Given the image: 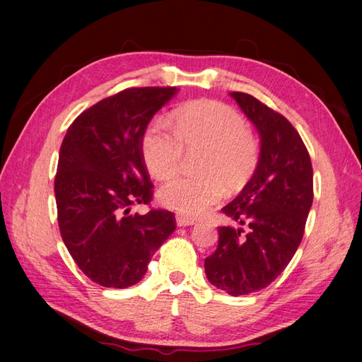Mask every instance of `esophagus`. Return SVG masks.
I'll return each instance as SVG.
<instances>
[{
  "label": "esophagus",
  "mask_w": 362,
  "mask_h": 362,
  "mask_svg": "<svg viewBox=\"0 0 362 362\" xmlns=\"http://www.w3.org/2000/svg\"><path fill=\"white\" fill-rule=\"evenodd\" d=\"M196 221L189 216H184V214H177V225L178 226H190L194 225Z\"/></svg>",
  "instance_id": "esophagus-1"
}]
</instances>
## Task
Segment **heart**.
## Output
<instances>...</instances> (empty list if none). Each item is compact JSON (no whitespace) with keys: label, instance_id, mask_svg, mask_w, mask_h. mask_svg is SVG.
I'll return each instance as SVG.
<instances>
[{"label":"heart","instance_id":"1","mask_svg":"<svg viewBox=\"0 0 362 362\" xmlns=\"http://www.w3.org/2000/svg\"><path fill=\"white\" fill-rule=\"evenodd\" d=\"M198 172L161 185L160 201L189 216H201L222 198L225 185L240 189L254 173L259 146L247 131L245 117L218 101H198L182 107L173 128L164 117H152L141 137L148 170L158 180L180 169L185 151H198Z\"/></svg>","mask_w":362,"mask_h":362}]
</instances>
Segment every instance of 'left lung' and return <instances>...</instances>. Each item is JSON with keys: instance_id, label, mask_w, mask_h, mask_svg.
I'll list each match as a JSON object with an SVG mask.
<instances>
[{"instance_id": "left-lung-1", "label": "left lung", "mask_w": 362, "mask_h": 362, "mask_svg": "<svg viewBox=\"0 0 362 362\" xmlns=\"http://www.w3.org/2000/svg\"><path fill=\"white\" fill-rule=\"evenodd\" d=\"M261 137L255 173L222 211L242 226H218L206 278L231 296L266 288L288 266L313 205V164L287 117L249 93L231 92Z\"/></svg>"}]
</instances>
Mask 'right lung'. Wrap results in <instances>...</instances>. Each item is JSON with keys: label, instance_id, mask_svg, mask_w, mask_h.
<instances>
[{"label": "right lung", "instance_id": "right-lung-1", "mask_svg": "<svg viewBox=\"0 0 362 362\" xmlns=\"http://www.w3.org/2000/svg\"><path fill=\"white\" fill-rule=\"evenodd\" d=\"M175 93L177 87L120 90L84 110L63 139L54 180L59 229L76 266L103 287L137 284L177 228L168 210L129 213L154 196L141 137Z\"/></svg>", "mask_w": 362, "mask_h": 362}]
</instances>
